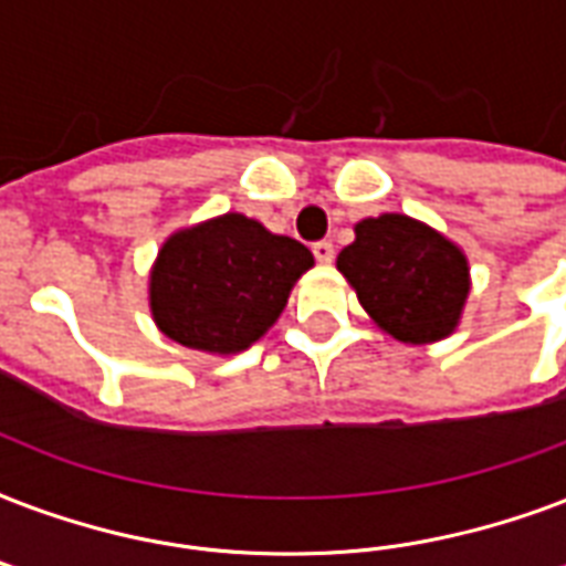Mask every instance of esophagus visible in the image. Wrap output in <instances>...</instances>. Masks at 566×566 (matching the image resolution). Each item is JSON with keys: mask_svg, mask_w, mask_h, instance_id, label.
<instances>
[{"mask_svg": "<svg viewBox=\"0 0 566 566\" xmlns=\"http://www.w3.org/2000/svg\"><path fill=\"white\" fill-rule=\"evenodd\" d=\"M312 252L321 264H329L332 258H335V245H332V240H317V243L312 245Z\"/></svg>", "mask_w": 566, "mask_h": 566, "instance_id": "1", "label": "esophagus"}]
</instances>
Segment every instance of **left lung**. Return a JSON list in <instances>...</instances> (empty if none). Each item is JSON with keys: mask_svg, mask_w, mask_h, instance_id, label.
Instances as JSON below:
<instances>
[{"mask_svg": "<svg viewBox=\"0 0 566 566\" xmlns=\"http://www.w3.org/2000/svg\"><path fill=\"white\" fill-rule=\"evenodd\" d=\"M338 270L356 287L365 312L403 344L451 335L469 293L463 252L400 213L359 222L356 240L340 249Z\"/></svg>", "mask_w": 566, "mask_h": 566, "instance_id": "1", "label": "left lung"}]
</instances>
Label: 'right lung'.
Returning <instances> with one entry per match:
<instances>
[{
	"label": "right lung",
	"instance_id": "1",
	"mask_svg": "<svg viewBox=\"0 0 566 566\" xmlns=\"http://www.w3.org/2000/svg\"><path fill=\"white\" fill-rule=\"evenodd\" d=\"M312 264L291 237L226 213L168 237L150 273V312L189 350L240 353L273 326Z\"/></svg>",
	"mask_w": 566,
	"mask_h": 566
}]
</instances>
